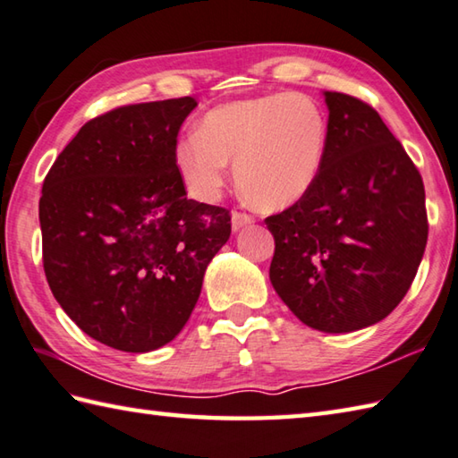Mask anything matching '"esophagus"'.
I'll use <instances>...</instances> for the list:
<instances>
[{
    "label": "esophagus",
    "instance_id": "34e87169",
    "mask_svg": "<svg viewBox=\"0 0 458 458\" xmlns=\"http://www.w3.org/2000/svg\"><path fill=\"white\" fill-rule=\"evenodd\" d=\"M252 222H254V216H252V214H248V212H240V210H234V212H232V228H234V230L244 228V226H248V224H252Z\"/></svg>",
    "mask_w": 458,
    "mask_h": 458
}]
</instances>
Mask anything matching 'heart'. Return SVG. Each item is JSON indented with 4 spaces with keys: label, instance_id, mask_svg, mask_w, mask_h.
I'll use <instances>...</instances> for the list:
<instances>
[{
    "label": "heart",
    "instance_id": "b5f03b06",
    "mask_svg": "<svg viewBox=\"0 0 458 458\" xmlns=\"http://www.w3.org/2000/svg\"><path fill=\"white\" fill-rule=\"evenodd\" d=\"M327 147V119L306 93H276L214 106L199 132L176 147L191 192L216 200L234 165L242 196L258 208L298 202L316 184Z\"/></svg>",
    "mask_w": 458,
    "mask_h": 458
}]
</instances>
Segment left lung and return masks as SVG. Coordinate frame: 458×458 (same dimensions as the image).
Instances as JSON below:
<instances>
[{"label":"left lung","mask_w":458,"mask_h":458,"mask_svg":"<svg viewBox=\"0 0 458 458\" xmlns=\"http://www.w3.org/2000/svg\"><path fill=\"white\" fill-rule=\"evenodd\" d=\"M327 147L316 184L264 222L270 280L303 324L345 334L387 318L423 258L428 220L415 163L371 105L326 91Z\"/></svg>","instance_id":"obj_1"}]
</instances>
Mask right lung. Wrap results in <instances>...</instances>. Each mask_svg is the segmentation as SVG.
Here are the masks:
<instances>
[{
  "mask_svg": "<svg viewBox=\"0 0 458 458\" xmlns=\"http://www.w3.org/2000/svg\"><path fill=\"white\" fill-rule=\"evenodd\" d=\"M192 97L123 105L87 121L43 181V270L89 337L145 353L181 334L230 210L186 199L176 137Z\"/></svg>",
  "mask_w": 458,
  "mask_h": 458,
  "instance_id": "add662e5",
  "label": "right lung"
}]
</instances>
